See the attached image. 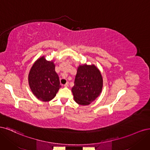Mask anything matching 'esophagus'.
I'll return each instance as SVG.
<instances>
[{"instance_id": "esophagus-1", "label": "esophagus", "mask_w": 150, "mask_h": 150, "mask_svg": "<svg viewBox=\"0 0 150 150\" xmlns=\"http://www.w3.org/2000/svg\"><path fill=\"white\" fill-rule=\"evenodd\" d=\"M64 87H66V88L68 87V86H69V83H66L64 85Z\"/></svg>"}]
</instances>
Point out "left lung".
<instances>
[{"mask_svg":"<svg viewBox=\"0 0 150 150\" xmlns=\"http://www.w3.org/2000/svg\"><path fill=\"white\" fill-rule=\"evenodd\" d=\"M103 84L101 72L96 66H79L72 88L74 101L80 105H89L101 94Z\"/></svg>","mask_w":150,"mask_h":150,"instance_id":"obj_1","label":"left lung"}]
</instances>
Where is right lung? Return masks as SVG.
Here are the masks:
<instances>
[{
  "label": "right lung",
  "mask_w": 150,
  "mask_h": 150,
  "mask_svg": "<svg viewBox=\"0 0 150 150\" xmlns=\"http://www.w3.org/2000/svg\"><path fill=\"white\" fill-rule=\"evenodd\" d=\"M28 80L32 92L42 101L52 100L61 87L55 64L44 56L39 58L32 66Z\"/></svg>",
  "instance_id": "add662e5"
}]
</instances>
